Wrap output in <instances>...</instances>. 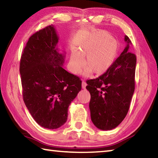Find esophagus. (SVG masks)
Instances as JSON below:
<instances>
[{"mask_svg":"<svg viewBox=\"0 0 158 158\" xmlns=\"http://www.w3.org/2000/svg\"><path fill=\"white\" fill-rule=\"evenodd\" d=\"M86 83H85V81H84V80H83L82 81V88L83 89H85V86H86Z\"/></svg>","mask_w":158,"mask_h":158,"instance_id":"1","label":"esophagus"}]
</instances>
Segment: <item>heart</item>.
<instances>
[{
    "label": "heart",
    "instance_id": "obj_1",
    "mask_svg": "<svg viewBox=\"0 0 158 158\" xmlns=\"http://www.w3.org/2000/svg\"><path fill=\"white\" fill-rule=\"evenodd\" d=\"M118 52V43L116 40L107 32L96 31L80 45L79 51H72L69 68L72 73L78 74L84 63L85 74L90 72L94 75H101L113 65Z\"/></svg>",
    "mask_w": 158,
    "mask_h": 158
}]
</instances>
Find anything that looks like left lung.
I'll return each mask as SVG.
<instances>
[{
	"instance_id": "8db88e82",
	"label": "left lung",
	"mask_w": 158,
	"mask_h": 158,
	"mask_svg": "<svg viewBox=\"0 0 158 158\" xmlns=\"http://www.w3.org/2000/svg\"><path fill=\"white\" fill-rule=\"evenodd\" d=\"M125 41L126 47L111 68L98 78L86 81L91 121L102 130L114 129L123 121L135 91L137 58L130 52L132 42L127 35Z\"/></svg>"
}]
</instances>
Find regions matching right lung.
<instances>
[{"label":"right lung","mask_w":158,"mask_h":158,"mask_svg":"<svg viewBox=\"0 0 158 158\" xmlns=\"http://www.w3.org/2000/svg\"><path fill=\"white\" fill-rule=\"evenodd\" d=\"M58 39L52 25L36 32L20 61L23 101L37 123L47 129L65 123L69 106L81 89L79 77L63 68L65 55L58 52Z\"/></svg>","instance_id":"obj_1"}]
</instances>
